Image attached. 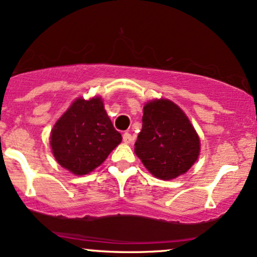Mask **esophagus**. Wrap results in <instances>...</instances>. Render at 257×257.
Segmentation results:
<instances>
[{"mask_svg":"<svg viewBox=\"0 0 257 257\" xmlns=\"http://www.w3.org/2000/svg\"><path fill=\"white\" fill-rule=\"evenodd\" d=\"M122 141H123V143L130 144V143H132V141H134V137H132L131 134H128V132H125V134L122 135Z\"/></svg>","mask_w":257,"mask_h":257,"instance_id":"esophagus-1","label":"esophagus"}]
</instances>
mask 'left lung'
<instances>
[{
	"label": "left lung",
	"instance_id": "left-lung-1",
	"mask_svg": "<svg viewBox=\"0 0 257 257\" xmlns=\"http://www.w3.org/2000/svg\"><path fill=\"white\" fill-rule=\"evenodd\" d=\"M142 122L135 153L146 169L160 180L186 174L198 159L200 141L180 106L169 99L151 100Z\"/></svg>",
	"mask_w": 257,
	"mask_h": 257
}]
</instances>
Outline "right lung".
Returning a JSON list of instances; mask_svg holds the SVG:
<instances>
[{
  "instance_id": "obj_1",
  "label": "right lung",
  "mask_w": 257,
  "mask_h": 257,
  "mask_svg": "<svg viewBox=\"0 0 257 257\" xmlns=\"http://www.w3.org/2000/svg\"><path fill=\"white\" fill-rule=\"evenodd\" d=\"M121 140L102 98H77L52 128L51 148L60 166L82 176L99 166Z\"/></svg>"
}]
</instances>
